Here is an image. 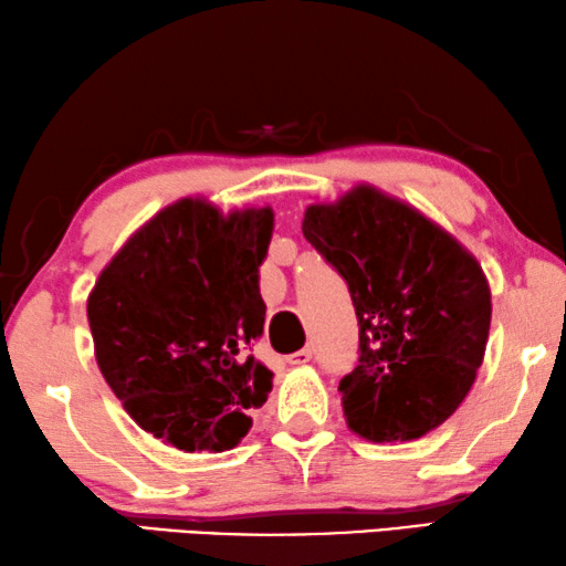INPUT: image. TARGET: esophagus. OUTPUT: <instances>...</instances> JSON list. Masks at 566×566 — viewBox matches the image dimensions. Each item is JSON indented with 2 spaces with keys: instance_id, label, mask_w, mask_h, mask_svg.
Returning <instances> with one entry per match:
<instances>
[{
  "instance_id": "obj_1",
  "label": "esophagus",
  "mask_w": 566,
  "mask_h": 566,
  "mask_svg": "<svg viewBox=\"0 0 566 566\" xmlns=\"http://www.w3.org/2000/svg\"><path fill=\"white\" fill-rule=\"evenodd\" d=\"M285 360H289L291 366H305V364H311V360H313V348L308 346V348L295 350V354H291Z\"/></svg>"
}]
</instances>
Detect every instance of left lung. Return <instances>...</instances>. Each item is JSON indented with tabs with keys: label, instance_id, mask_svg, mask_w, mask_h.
Instances as JSON below:
<instances>
[{
	"label": "left lung",
	"instance_id": "8db88e82",
	"mask_svg": "<svg viewBox=\"0 0 566 566\" xmlns=\"http://www.w3.org/2000/svg\"><path fill=\"white\" fill-rule=\"evenodd\" d=\"M303 235L344 275L358 366L340 378L348 429L413 441L459 409L484 360L492 289L474 255L409 202L360 182L311 202Z\"/></svg>",
	"mask_w": 566,
	"mask_h": 566
}]
</instances>
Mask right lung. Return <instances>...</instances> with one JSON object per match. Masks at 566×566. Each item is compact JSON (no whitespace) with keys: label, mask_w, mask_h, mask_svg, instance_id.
I'll return each instance as SVG.
<instances>
[{"label":"right lung","mask_w":566,"mask_h":566,"mask_svg":"<svg viewBox=\"0 0 566 566\" xmlns=\"http://www.w3.org/2000/svg\"><path fill=\"white\" fill-rule=\"evenodd\" d=\"M273 208L180 198L135 230L87 298L95 358L133 421L180 451H226L265 403L271 368L250 356L263 333L258 285Z\"/></svg>","instance_id":"1"}]
</instances>
